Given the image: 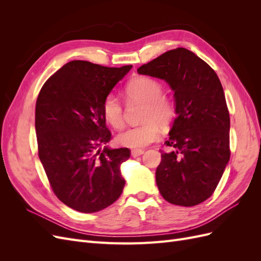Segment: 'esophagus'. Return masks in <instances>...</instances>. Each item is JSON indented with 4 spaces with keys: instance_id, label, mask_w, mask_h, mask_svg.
<instances>
[{
    "instance_id": "34e87169",
    "label": "esophagus",
    "mask_w": 261,
    "mask_h": 261,
    "mask_svg": "<svg viewBox=\"0 0 261 261\" xmlns=\"http://www.w3.org/2000/svg\"><path fill=\"white\" fill-rule=\"evenodd\" d=\"M144 152H145L144 150H141V149H134V150H132V155L134 158H137L141 154H144Z\"/></svg>"
}]
</instances>
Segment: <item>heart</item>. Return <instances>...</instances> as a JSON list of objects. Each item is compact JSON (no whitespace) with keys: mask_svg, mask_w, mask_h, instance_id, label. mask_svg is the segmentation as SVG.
Here are the masks:
<instances>
[{"mask_svg":"<svg viewBox=\"0 0 261 261\" xmlns=\"http://www.w3.org/2000/svg\"><path fill=\"white\" fill-rule=\"evenodd\" d=\"M128 102L145 103L143 111V125L127 128L117 136L118 145L132 149L145 148L154 143L161 136V125H168L174 108L171 100L162 94V85L150 77H137L125 87ZM102 114L107 123L115 129L124 126V111L121 101L114 94H108L102 102Z\"/></svg>","mask_w":261,"mask_h":261,"instance_id":"heart-1","label":"heart"}]
</instances>
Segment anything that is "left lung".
<instances>
[{
	"mask_svg": "<svg viewBox=\"0 0 261 261\" xmlns=\"http://www.w3.org/2000/svg\"><path fill=\"white\" fill-rule=\"evenodd\" d=\"M167 82L174 92L176 117L155 171L170 203L192 207L215 192L230 160V114L224 91L206 62L184 48L170 50L137 69Z\"/></svg>",
	"mask_w": 261,
	"mask_h": 261,
	"instance_id": "left-lung-1",
	"label": "left lung"
}]
</instances>
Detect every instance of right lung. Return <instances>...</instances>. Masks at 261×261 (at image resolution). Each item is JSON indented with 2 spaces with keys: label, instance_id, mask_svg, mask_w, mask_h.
Masks as SVG:
<instances>
[{
  "label": "right lung",
  "instance_id": "1",
  "mask_svg": "<svg viewBox=\"0 0 261 261\" xmlns=\"http://www.w3.org/2000/svg\"><path fill=\"white\" fill-rule=\"evenodd\" d=\"M132 67L72 61L53 74L39 93V158L54 194L74 210L100 211L123 192L121 164L130 150L107 146L111 133L102 114V102Z\"/></svg>",
  "mask_w": 261,
  "mask_h": 261
}]
</instances>
